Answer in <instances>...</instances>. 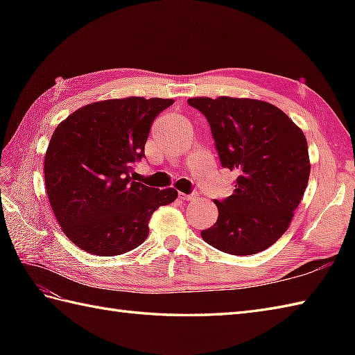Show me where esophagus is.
<instances>
[{
    "instance_id": "1",
    "label": "esophagus",
    "mask_w": 355,
    "mask_h": 355,
    "mask_svg": "<svg viewBox=\"0 0 355 355\" xmlns=\"http://www.w3.org/2000/svg\"><path fill=\"white\" fill-rule=\"evenodd\" d=\"M178 198L183 200V201H193V200H198V193H189V195H187V193L180 192L178 193Z\"/></svg>"
}]
</instances>
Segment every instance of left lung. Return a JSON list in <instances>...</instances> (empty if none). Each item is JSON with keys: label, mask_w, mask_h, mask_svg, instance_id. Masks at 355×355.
<instances>
[{"label": "left lung", "mask_w": 355, "mask_h": 355, "mask_svg": "<svg viewBox=\"0 0 355 355\" xmlns=\"http://www.w3.org/2000/svg\"><path fill=\"white\" fill-rule=\"evenodd\" d=\"M187 103L206 116L223 168L238 173L230 197L214 200L218 220L202 239L229 254L266 250L288 229L310 178L302 130L263 101L221 96Z\"/></svg>", "instance_id": "1"}]
</instances>
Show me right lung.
<instances>
[{
  "mask_svg": "<svg viewBox=\"0 0 355 355\" xmlns=\"http://www.w3.org/2000/svg\"><path fill=\"white\" fill-rule=\"evenodd\" d=\"M172 99L101 101L74 111L53 132L44 158L45 189L73 244L97 256L123 254L148 238V223L178 197L131 178L145 157L153 120Z\"/></svg>",
  "mask_w": 355,
  "mask_h": 355,
  "instance_id": "right-lung-1",
  "label": "right lung"
}]
</instances>
